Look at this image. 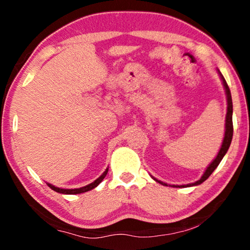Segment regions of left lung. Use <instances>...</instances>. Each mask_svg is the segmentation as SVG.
<instances>
[{
	"instance_id": "obj_1",
	"label": "left lung",
	"mask_w": 250,
	"mask_h": 250,
	"mask_svg": "<svg viewBox=\"0 0 250 250\" xmlns=\"http://www.w3.org/2000/svg\"><path fill=\"white\" fill-rule=\"evenodd\" d=\"M218 74H219V76H221V78H222L224 88H225V91H226V98H227V113H226V120H225L226 121V124H225V135H224V140H223V143H222V146H221V149H219V152L217 153L216 158H215L213 162H211L209 166L207 167L206 171L204 172V174L202 175V177H201L200 180L196 181L195 183L188 184V185H181V186L173 185V186H174V188H188V186H193V185H200V184H202L203 182L208 179L209 175L214 172L215 168L218 167V164L221 163V161L223 160L224 155L226 154L227 150L229 149V146H230L231 139H232V131H234V128H232V101H231V95H230L229 87H228V84L226 83L225 78L223 77V75L221 74V71H218ZM152 179L158 182V183H160V184L167 186V183H163V182L156 180L155 177H153V176H152Z\"/></svg>"
}]
</instances>
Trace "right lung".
<instances>
[{
    "label": "right lung",
    "mask_w": 250,
    "mask_h": 250,
    "mask_svg": "<svg viewBox=\"0 0 250 250\" xmlns=\"http://www.w3.org/2000/svg\"><path fill=\"white\" fill-rule=\"evenodd\" d=\"M107 173H108V168H105V171L96 181H94V182H92V183L88 184L86 186H83V188H70V189H68V188H56V186H54V185L49 184V183H47V185L49 186L50 188L54 189V191L57 192V193H62V194H80V193H84V192L90 191V189L95 188L96 186H98L101 183V181L104 179V176L107 175Z\"/></svg>",
    "instance_id": "add662e5"
}]
</instances>
